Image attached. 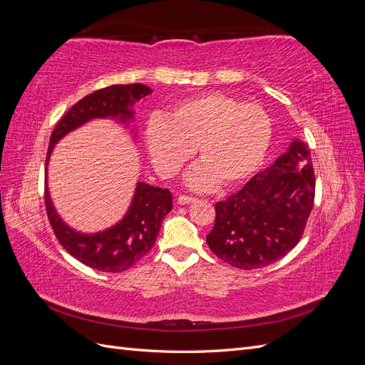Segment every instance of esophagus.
Returning a JSON list of instances; mask_svg holds the SVG:
<instances>
[{
    "mask_svg": "<svg viewBox=\"0 0 365 365\" xmlns=\"http://www.w3.org/2000/svg\"><path fill=\"white\" fill-rule=\"evenodd\" d=\"M195 201H196V197H193V196H187V195H180L178 196V204H181V205L192 204Z\"/></svg>",
    "mask_w": 365,
    "mask_h": 365,
    "instance_id": "34e87169",
    "label": "esophagus"
}]
</instances>
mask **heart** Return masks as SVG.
I'll list each match as a JSON object with an SVG mask.
<instances>
[{"label":"heart","mask_w":365,"mask_h":365,"mask_svg":"<svg viewBox=\"0 0 365 365\" xmlns=\"http://www.w3.org/2000/svg\"><path fill=\"white\" fill-rule=\"evenodd\" d=\"M272 121L257 103H240L222 93H205L176 103L168 117H152L146 145L163 176L178 175L193 157L201 163L189 176L195 189L244 182L267 155Z\"/></svg>","instance_id":"1"}]
</instances>
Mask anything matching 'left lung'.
Instances as JSON below:
<instances>
[{"label": "left lung", "mask_w": 365, "mask_h": 365, "mask_svg": "<svg viewBox=\"0 0 365 365\" xmlns=\"http://www.w3.org/2000/svg\"><path fill=\"white\" fill-rule=\"evenodd\" d=\"M315 200L311 152L294 141L289 150L215 205L207 245L239 269H257L284 257L300 242Z\"/></svg>", "instance_id": "obj_1"}]
</instances>
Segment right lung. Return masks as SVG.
<instances>
[{
	"mask_svg": "<svg viewBox=\"0 0 365 365\" xmlns=\"http://www.w3.org/2000/svg\"><path fill=\"white\" fill-rule=\"evenodd\" d=\"M150 93L152 90L146 85L129 83L106 86L83 97L54 126L46 165L54 145L70 130L93 118L114 117L126 121L134 117L130 109L134 102ZM43 197L50 225L63 250L86 267L103 272H123L145 257L155 244L163 219L172 210V193L169 189L138 182L128 213L117 225L102 233L83 235L70 228L59 217L53 207L47 185Z\"/></svg>",
	"mask_w": 365,
	"mask_h": 365,
	"instance_id": "1",
	"label": "right lung"
}]
</instances>
